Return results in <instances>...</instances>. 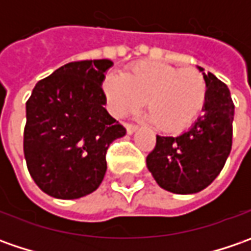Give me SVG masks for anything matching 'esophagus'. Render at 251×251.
I'll list each match as a JSON object with an SVG mask.
<instances>
[{
  "label": "esophagus",
  "instance_id": "34e87169",
  "mask_svg": "<svg viewBox=\"0 0 251 251\" xmlns=\"http://www.w3.org/2000/svg\"><path fill=\"white\" fill-rule=\"evenodd\" d=\"M126 130L128 134H134L135 131H137V127L135 126H132V124H126Z\"/></svg>",
  "mask_w": 251,
  "mask_h": 251
}]
</instances>
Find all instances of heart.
<instances>
[{
  "mask_svg": "<svg viewBox=\"0 0 251 251\" xmlns=\"http://www.w3.org/2000/svg\"><path fill=\"white\" fill-rule=\"evenodd\" d=\"M103 91L119 117L137 111L145 100L148 119L162 131L184 130L207 99V82L200 71L156 61L137 64L123 76H107Z\"/></svg>",
  "mask_w": 251,
  "mask_h": 251,
  "instance_id": "heart-1",
  "label": "heart"
}]
</instances>
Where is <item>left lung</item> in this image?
Here are the masks:
<instances>
[{
	"label": "left lung",
	"mask_w": 251,
	"mask_h": 251,
	"mask_svg": "<svg viewBox=\"0 0 251 251\" xmlns=\"http://www.w3.org/2000/svg\"><path fill=\"white\" fill-rule=\"evenodd\" d=\"M197 68L207 82L202 116L180 135H156V147L147 156L152 177L159 187L175 194H196L208 187L232 150L235 106L230 92L214 74Z\"/></svg>",
	"instance_id": "1"
}]
</instances>
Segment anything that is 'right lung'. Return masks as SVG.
I'll return each mask as SVG.
<instances>
[{"label":"right lung","mask_w":251,"mask_h":251,"mask_svg":"<svg viewBox=\"0 0 251 251\" xmlns=\"http://www.w3.org/2000/svg\"><path fill=\"white\" fill-rule=\"evenodd\" d=\"M110 60L65 64L36 83L26 101L24 152L46 194L75 200L93 193L106 175V152L126 135L101 89Z\"/></svg>","instance_id":"right-lung-1"}]
</instances>
